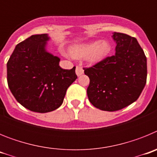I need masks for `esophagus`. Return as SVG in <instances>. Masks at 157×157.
<instances>
[{
  "instance_id": "obj_1",
  "label": "esophagus",
  "mask_w": 157,
  "mask_h": 157,
  "mask_svg": "<svg viewBox=\"0 0 157 157\" xmlns=\"http://www.w3.org/2000/svg\"><path fill=\"white\" fill-rule=\"evenodd\" d=\"M75 72H76V75H77L78 76H80L84 73V70H83V68L82 67L77 66L76 67Z\"/></svg>"
}]
</instances>
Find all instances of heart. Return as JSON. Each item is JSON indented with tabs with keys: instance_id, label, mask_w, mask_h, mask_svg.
<instances>
[{
	"instance_id": "heart-1",
	"label": "heart",
	"mask_w": 157,
	"mask_h": 157,
	"mask_svg": "<svg viewBox=\"0 0 157 157\" xmlns=\"http://www.w3.org/2000/svg\"><path fill=\"white\" fill-rule=\"evenodd\" d=\"M111 46L106 41H95L76 45L71 48V55L75 58H86L90 62L101 60L110 52Z\"/></svg>"
}]
</instances>
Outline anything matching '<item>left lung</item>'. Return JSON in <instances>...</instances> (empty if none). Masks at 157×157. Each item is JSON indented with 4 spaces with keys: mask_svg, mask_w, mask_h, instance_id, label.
Listing matches in <instances>:
<instances>
[{
    "mask_svg": "<svg viewBox=\"0 0 157 157\" xmlns=\"http://www.w3.org/2000/svg\"><path fill=\"white\" fill-rule=\"evenodd\" d=\"M116 53L90 67H84L90 78L87 96L90 103L103 111L114 112L139 98L146 84L147 60L135 37L114 32Z\"/></svg>",
    "mask_w": 157,
    "mask_h": 157,
    "instance_id": "left-lung-1",
    "label": "left lung"
}]
</instances>
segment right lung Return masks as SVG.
Masks as SVG:
<instances>
[{
  "mask_svg": "<svg viewBox=\"0 0 157 157\" xmlns=\"http://www.w3.org/2000/svg\"><path fill=\"white\" fill-rule=\"evenodd\" d=\"M48 34H35L19 43L7 63V80L16 101L32 112L56 110L75 81V67L65 70L59 58L45 50Z\"/></svg>",
  "mask_w": 157,
  "mask_h": 157,
  "instance_id": "add662e5",
  "label": "right lung"
}]
</instances>
